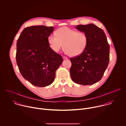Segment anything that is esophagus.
Instances as JSON below:
<instances>
[{
  "mask_svg": "<svg viewBox=\"0 0 126 126\" xmlns=\"http://www.w3.org/2000/svg\"><path fill=\"white\" fill-rule=\"evenodd\" d=\"M63 58L64 60H67V59H68V58L67 57H66V56H63Z\"/></svg>",
  "mask_w": 126,
  "mask_h": 126,
  "instance_id": "esophagus-1",
  "label": "esophagus"
}]
</instances>
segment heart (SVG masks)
<instances>
[{
    "mask_svg": "<svg viewBox=\"0 0 126 126\" xmlns=\"http://www.w3.org/2000/svg\"><path fill=\"white\" fill-rule=\"evenodd\" d=\"M55 35H50L47 38L50 48L55 52H58L64 46L66 53L76 57L81 54L87 46L88 37L83 32L62 27L56 31Z\"/></svg>",
    "mask_w": 126,
    "mask_h": 126,
    "instance_id": "1",
    "label": "heart"
}]
</instances>
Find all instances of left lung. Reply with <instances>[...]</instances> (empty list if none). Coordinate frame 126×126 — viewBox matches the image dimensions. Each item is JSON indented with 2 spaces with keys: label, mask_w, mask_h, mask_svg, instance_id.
<instances>
[{
  "label": "left lung",
  "mask_w": 126,
  "mask_h": 126,
  "mask_svg": "<svg viewBox=\"0 0 126 126\" xmlns=\"http://www.w3.org/2000/svg\"><path fill=\"white\" fill-rule=\"evenodd\" d=\"M75 27L86 34L88 42L81 54L70 58L71 77L76 83L92 85L102 79L108 66L110 46L104 31L96 25L89 24Z\"/></svg>",
  "instance_id": "obj_1"
}]
</instances>
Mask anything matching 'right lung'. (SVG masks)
<instances>
[{
	"mask_svg": "<svg viewBox=\"0 0 126 126\" xmlns=\"http://www.w3.org/2000/svg\"><path fill=\"white\" fill-rule=\"evenodd\" d=\"M52 26L26 27L16 44V63L23 77L32 85L43 87L51 84L55 72L63 61L62 56L52 50L48 37Z\"/></svg>",
	"mask_w": 126,
	"mask_h": 126,
	"instance_id": "1",
	"label": "right lung"
}]
</instances>
